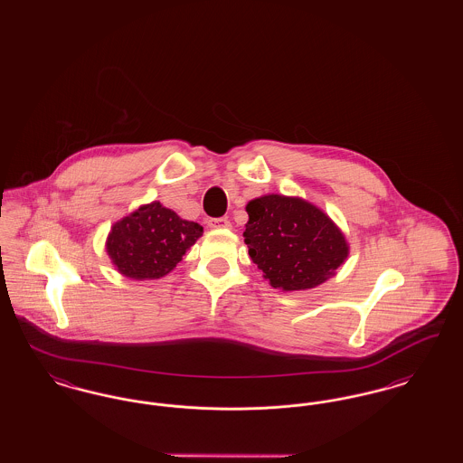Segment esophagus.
I'll return each mask as SVG.
<instances>
[{
    "label": "esophagus",
    "mask_w": 463,
    "mask_h": 463,
    "mask_svg": "<svg viewBox=\"0 0 463 463\" xmlns=\"http://www.w3.org/2000/svg\"><path fill=\"white\" fill-rule=\"evenodd\" d=\"M208 227H212V229H231V222L227 221V219H210L208 221Z\"/></svg>",
    "instance_id": "obj_1"
}]
</instances>
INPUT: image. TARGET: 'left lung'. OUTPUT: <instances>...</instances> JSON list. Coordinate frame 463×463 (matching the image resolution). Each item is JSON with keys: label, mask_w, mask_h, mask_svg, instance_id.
Returning a JSON list of instances; mask_svg holds the SVG:
<instances>
[{"label": "left lung", "mask_w": 463, "mask_h": 463, "mask_svg": "<svg viewBox=\"0 0 463 463\" xmlns=\"http://www.w3.org/2000/svg\"><path fill=\"white\" fill-rule=\"evenodd\" d=\"M248 255L269 285L283 291L319 287L349 257L342 229L316 204L265 194L246 204Z\"/></svg>", "instance_id": "8db88e82"}]
</instances>
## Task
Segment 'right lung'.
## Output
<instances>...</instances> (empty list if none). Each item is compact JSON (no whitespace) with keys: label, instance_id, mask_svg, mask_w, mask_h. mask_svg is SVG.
<instances>
[{"label":"right lung","instance_id":"1","mask_svg":"<svg viewBox=\"0 0 463 463\" xmlns=\"http://www.w3.org/2000/svg\"><path fill=\"white\" fill-rule=\"evenodd\" d=\"M201 236L198 222L184 221L174 210L153 201L112 223L106 251L125 278L159 279L175 269Z\"/></svg>","mask_w":463,"mask_h":463}]
</instances>
